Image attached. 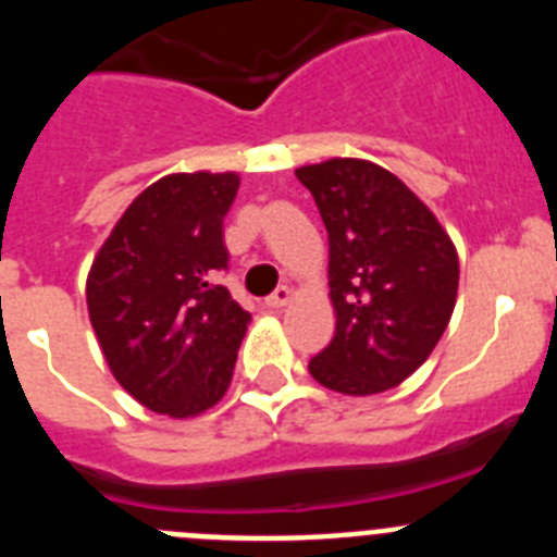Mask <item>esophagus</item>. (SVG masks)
Wrapping results in <instances>:
<instances>
[{
	"label": "esophagus",
	"mask_w": 557,
	"mask_h": 557,
	"mask_svg": "<svg viewBox=\"0 0 557 557\" xmlns=\"http://www.w3.org/2000/svg\"><path fill=\"white\" fill-rule=\"evenodd\" d=\"M289 301H293V289H289V287H278L264 304H268L270 309H284Z\"/></svg>",
	"instance_id": "1"
}]
</instances>
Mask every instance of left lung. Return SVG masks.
Instances as JSON below:
<instances>
[{"label":"left lung","instance_id":"obj_1","mask_svg":"<svg viewBox=\"0 0 557 557\" xmlns=\"http://www.w3.org/2000/svg\"><path fill=\"white\" fill-rule=\"evenodd\" d=\"M329 231L334 337L314 359V382L373 396L424 366L455 312L457 248L430 206L391 170L329 159L295 170Z\"/></svg>","mask_w":557,"mask_h":557}]
</instances>
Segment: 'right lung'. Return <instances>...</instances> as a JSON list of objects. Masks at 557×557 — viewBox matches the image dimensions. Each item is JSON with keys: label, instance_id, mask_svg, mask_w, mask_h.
<instances>
[{"label": "right lung", "instance_id": "obj_1", "mask_svg": "<svg viewBox=\"0 0 557 557\" xmlns=\"http://www.w3.org/2000/svg\"><path fill=\"white\" fill-rule=\"evenodd\" d=\"M236 172H172L125 209L86 278L113 379L141 407L195 418L225 396L250 314L218 284Z\"/></svg>", "mask_w": 557, "mask_h": 557}]
</instances>
